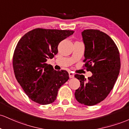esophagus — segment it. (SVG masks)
<instances>
[{
    "label": "esophagus",
    "instance_id": "1",
    "mask_svg": "<svg viewBox=\"0 0 129 129\" xmlns=\"http://www.w3.org/2000/svg\"><path fill=\"white\" fill-rule=\"evenodd\" d=\"M69 76L70 78H74V74L72 72H69Z\"/></svg>",
    "mask_w": 129,
    "mask_h": 129
}]
</instances>
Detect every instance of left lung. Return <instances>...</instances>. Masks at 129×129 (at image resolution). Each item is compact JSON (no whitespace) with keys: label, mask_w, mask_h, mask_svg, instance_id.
<instances>
[{"label":"left lung","mask_w":129,"mask_h":129,"mask_svg":"<svg viewBox=\"0 0 129 129\" xmlns=\"http://www.w3.org/2000/svg\"><path fill=\"white\" fill-rule=\"evenodd\" d=\"M85 44L83 67L92 72L88 79L76 74L80 86L75 92L79 103L92 106L107 97L113 88L121 68L119 52L115 42L106 33L94 29L82 33Z\"/></svg>","instance_id":"1"}]
</instances>
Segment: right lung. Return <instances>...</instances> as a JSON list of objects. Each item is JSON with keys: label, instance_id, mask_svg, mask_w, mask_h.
I'll return each mask as SVG.
<instances>
[{"label": "right lung", "instance_id": "add662e5", "mask_svg": "<svg viewBox=\"0 0 129 129\" xmlns=\"http://www.w3.org/2000/svg\"><path fill=\"white\" fill-rule=\"evenodd\" d=\"M72 30L38 28L25 33L17 44L13 58L16 79L31 101L47 105L55 101L58 91L69 79L66 71H55L46 63L58 53L61 41Z\"/></svg>", "mask_w": 129, "mask_h": 129}]
</instances>
